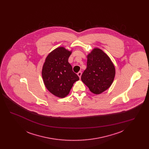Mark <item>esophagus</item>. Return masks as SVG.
Returning <instances> with one entry per match:
<instances>
[{"instance_id": "esophagus-1", "label": "esophagus", "mask_w": 149, "mask_h": 149, "mask_svg": "<svg viewBox=\"0 0 149 149\" xmlns=\"http://www.w3.org/2000/svg\"><path fill=\"white\" fill-rule=\"evenodd\" d=\"M78 77H79V78H81V74H82V72H81V71H79V72H78Z\"/></svg>"}]
</instances>
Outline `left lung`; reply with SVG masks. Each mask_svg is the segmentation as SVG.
<instances>
[{
  "label": "left lung",
  "instance_id": "left-lung-1",
  "mask_svg": "<svg viewBox=\"0 0 149 149\" xmlns=\"http://www.w3.org/2000/svg\"><path fill=\"white\" fill-rule=\"evenodd\" d=\"M115 74V68L109 57L102 50L95 48L87 55V67L81 79L91 92L99 94L112 85Z\"/></svg>",
  "mask_w": 149,
  "mask_h": 149
}]
</instances>
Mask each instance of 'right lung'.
<instances>
[{"label":"right lung","mask_w":149,"mask_h":149,"mask_svg":"<svg viewBox=\"0 0 149 149\" xmlns=\"http://www.w3.org/2000/svg\"><path fill=\"white\" fill-rule=\"evenodd\" d=\"M71 52L64 47H57L47 55L43 65L44 84L51 93L59 98L67 96L74 83L79 80L68 62Z\"/></svg>","instance_id":"1"}]
</instances>
